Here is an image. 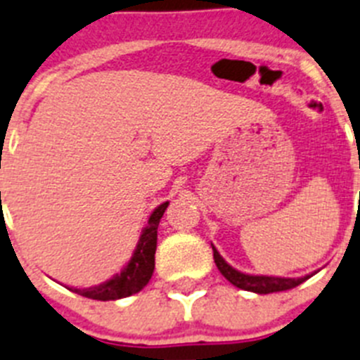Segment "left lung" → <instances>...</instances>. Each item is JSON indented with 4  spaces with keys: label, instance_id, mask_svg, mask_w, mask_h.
Returning <instances> with one entry per match:
<instances>
[{
    "label": "left lung",
    "instance_id": "obj_1",
    "mask_svg": "<svg viewBox=\"0 0 360 360\" xmlns=\"http://www.w3.org/2000/svg\"><path fill=\"white\" fill-rule=\"evenodd\" d=\"M214 250V261L217 264L219 271L226 277L233 286L240 290H246V292L254 293H274V292H284V290H292L295 286H299L301 283H304L310 275L306 277H299V279H292V277H268V275H250L243 274V271L236 270L221 257L215 246H212Z\"/></svg>",
    "mask_w": 360,
    "mask_h": 360
}]
</instances>
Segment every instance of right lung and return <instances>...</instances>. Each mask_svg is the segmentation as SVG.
<instances>
[{
    "mask_svg": "<svg viewBox=\"0 0 360 360\" xmlns=\"http://www.w3.org/2000/svg\"><path fill=\"white\" fill-rule=\"evenodd\" d=\"M167 206L168 201L159 205L152 212L148 224L143 230L139 243H137L136 250H134L132 259L121 270V274H115L112 279L99 284V286L68 290H72L74 293H79L83 297H89V299H96V301H115V299H123V297H130L134 293L141 292L148 284L152 274H154L155 248H158V226L162 214L167 210Z\"/></svg>",
    "mask_w": 360,
    "mask_h": 360,
    "instance_id": "add662e5",
    "label": "right lung"
}]
</instances>
